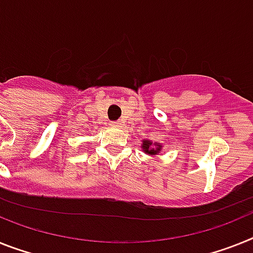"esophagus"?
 I'll use <instances>...</instances> for the list:
<instances>
[{
	"mask_svg": "<svg viewBox=\"0 0 253 253\" xmlns=\"http://www.w3.org/2000/svg\"><path fill=\"white\" fill-rule=\"evenodd\" d=\"M110 126H112V127H120L121 122H120V121H112V122H110Z\"/></svg>",
	"mask_w": 253,
	"mask_h": 253,
	"instance_id": "34e87169",
	"label": "esophagus"
}]
</instances>
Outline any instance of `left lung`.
Segmentation results:
<instances>
[{"label":"left lung","mask_w":253,"mask_h":253,"mask_svg":"<svg viewBox=\"0 0 253 253\" xmlns=\"http://www.w3.org/2000/svg\"><path fill=\"white\" fill-rule=\"evenodd\" d=\"M141 146H143L144 152L148 153V154H157V153L159 152V148H161V145H157L158 146V149H154V148H152V143H150V141H148V140H145Z\"/></svg>","instance_id":"8db88e82"}]
</instances>
